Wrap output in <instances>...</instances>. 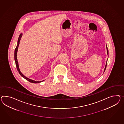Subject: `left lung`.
I'll return each instance as SVG.
<instances>
[{"mask_svg": "<svg viewBox=\"0 0 124 124\" xmlns=\"http://www.w3.org/2000/svg\"><path fill=\"white\" fill-rule=\"evenodd\" d=\"M106 48H107V54L108 55V47H107V46H106ZM107 61H108V60H107ZM107 62H106V65H105V69H104V72H105V70H106V67H107Z\"/></svg>", "mask_w": 124, "mask_h": 124, "instance_id": "obj_1", "label": "left lung"}]
</instances>
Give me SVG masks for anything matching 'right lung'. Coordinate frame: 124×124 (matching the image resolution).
Returning a JSON list of instances; mask_svg holds the SVG:
<instances>
[{
  "instance_id": "obj_1",
  "label": "right lung",
  "mask_w": 124,
  "mask_h": 124,
  "mask_svg": "<svg viewBox=\"0 0 124 124\" xmlns=\"http://www.w3.org/2000/svg\"><path fill=\"white\" fill-rule=\"evenodd\" d=\"M22 36V33H21L20 36L19 37V38H18V42H17V46L15 50V53H14V59H15V61L16 63V69L17 70H18V72L19 73V74L21 75L26 80H27V81H28L29 82H32V83H39V82H38V81H33V80H31L30 79L28 78L27 77H26L25 76H24L22 73L21 72L20 69H19V65H18V61H17V50H18V47L19 45V42H20V40L21 39V37Z\"/></svg>"
}]
</instances>
